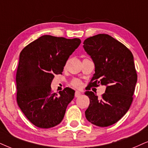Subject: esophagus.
<instances>
[{
    "label": "esophagus",
    "mask_w": 148,
    "mask_h": 148,
    "mask_svg": "<svg viewBox=\"0 0 148 148\" xmlns=\"http://www.w3.org/2000/svg\"><path fill=\"white\" fill-rule=\"evenodd\" d=\"M80 95H81V93H80L79 91H76L75 92V97H76V98H78V97H79Z\"/></svg>",
    "instance_id": "1"
}]
</instances>
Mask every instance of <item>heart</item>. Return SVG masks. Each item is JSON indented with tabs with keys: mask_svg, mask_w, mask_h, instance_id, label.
Masks as SVG:
<instances>
[{
	"mask_svg": "<svg viewBox=\"0 0 148 148\" xmlns=\"http://www.w3.org/2000/svg\"><path fill=\"white\" fill-rule=\"evenodd\" d=\"M71 85L72 87L77 88V89H79V88H81L82 86H83V82L81 81L78 78H74L71 80Z\"/></svg>",
	"mask_w": 148,
	"mask_h": 148,
	"instance_id": "obj_1",
	"label": "heart"
}]
</instances>
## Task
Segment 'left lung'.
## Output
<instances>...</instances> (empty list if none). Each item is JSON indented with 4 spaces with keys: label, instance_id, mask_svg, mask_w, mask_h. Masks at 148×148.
<instances>
[{
    "label": "left lung",
    "instance_id": "obj_1",
    "mask_svg": "<svg viewBox=\"0 0 148 148\" xmlns=\"http://www.w3.org/2000/svg\"><path fill=\"white\" fill-rule=\"evenodd\" d=\"M83 44L95 65L89 86L106 87L100 100L92 91L85 93L90 100L85 117L96 126H111L127 113L133 100L137 81L133 55L126 46L107 34L89 37Z\"/></svg>",
    "mask_w": 148,
    "mask_h": 148
}]
</instances>
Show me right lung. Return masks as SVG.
Masks as SVG:
<instances>
[{
  "mask_svg": "<svg viewBox=\"0 0 148 148\" xmlns=\"http://www.w3.org/2000/svg\"><path fill=\"white\" fill-rule=\"evenodd\" d=\"M81 41L78 38L43 35L30 43L20 54L16 72L17 102L35 126L49 128L60 124L75 91L66 87L52 91L55 74H61L68 58Z\"/></svg>",
  "mask_w": 148,
  "mask_h": 148,
  "instance_id": "1",
  "label": "right lung"
}]
</instances>
